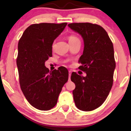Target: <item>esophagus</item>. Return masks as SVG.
<instances>
[{
    "instance_id": "esophagus-1",
    "label": "esophagus",
    "mask_w": 131,
    "mask_h": 131,
    "mask_svg": "<svg viewBox=\"0 0 131 131\" xmlns=\"http://www.w3.org/2000/svg\"><path fill=\"white\" fill-rule=\"evenodd\" d=\"M71 71H69V79H70V76H71Z\"/></svg>"
}]
</instances>
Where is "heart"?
Wrapping results in <instances>:
<instances>
[{
    "instance_id": "obj_1",
    "label": "heart",
    "mask_w": 131,
    "mask_h": 131,
    "mask_svg": "<svg viewBox=\"0 0 131 131\" xmlns=\"http://www.w3.org/2000/svg\"><path fill=\"white\" fill-rule=\"evenodd\" d=\"M78 39H79L78 37H77L76 36H73V35H71L69 37V42H72V41H74V40H78Z\"/></svg>"
}]
</instances>
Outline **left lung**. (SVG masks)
<instances>
[{
    "mask_svg": "<svg viewBox=\"0 0 131 131\" xmlns=\"http://www.w3.org/2000/svg\"><path fill=\"white\" fill-rule=\"evenodd\" d=\"M68 26L81 35L84 42L83 54L79 69L85 71L83 77L71 73V80L76 85L73 91L77 108L89 112L103 104L113 83L116 68L114 48L107 31L99 25L89 23H71Z\"/></svg>",
    "mask_w": 131,
    "mask_h": 131,
    "instance_id": "left-lung-1",
    "label": "left lung"
}]
</instances>
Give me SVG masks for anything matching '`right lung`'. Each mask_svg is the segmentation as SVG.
Segmentation results:
<instances>
[{"label": "right lung", "instance_id": "obj_1", "mask_svg": "<svg viewBox=\"0 0 131 131\" xmlns=\"http://www.w3.org/2000/svg\"><path fill=\"white\" fill-rule=\"evenodd\" d=\"M67 23L32 24L23 33L18 45L17 65L21 91L35 108L49 110L57 104L58 96L69 78L65 67L53 71L45 66L52 56L53 41Z\"/></svg>", "mask_w": 131, "mask_h": 131}]
</instances>
